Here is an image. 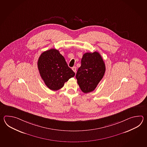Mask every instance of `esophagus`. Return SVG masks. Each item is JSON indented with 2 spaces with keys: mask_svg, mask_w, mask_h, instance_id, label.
I'll use <instances>...</instances> for the list:
<instances>
[{
  "mask_svg": "<svg viewBox=\"0 0 147 147\" xmlns=\"http://www.w3.org/2000/svg\"><path fill=\"white\" fill-rule=\"evenodd\" d=\"M72 70L76 73V67H73L72 68Z\"/></svg>",
  "mask_w": 147,
  "mask_h": 147,
  "instance_id": "esophagus-1",
  "label": "esophagus"
}]
</instances>
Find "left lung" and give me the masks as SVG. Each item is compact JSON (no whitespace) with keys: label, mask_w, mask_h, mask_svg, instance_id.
<instances>
[{"label":"left lung","mask_w":147,"mask_h":147,"mask_svg":"<svg viewBox=\"0 0 147 147\" xmlns=\"http://www.w3.org/2000/svg\"><path fill=\"white\" fill-rule=\"evenodd\" d=\"M81 66L76 75L81 91L85 94L94 91L103 78L106 66L99 53H87L81 59Z\"/></svg>","instance_id":"left-lung-1"}]
</instances>
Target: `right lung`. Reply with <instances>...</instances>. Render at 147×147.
<instances>
[{"instance_id": "1", "label": "right lung", "mask_w": 147, "mask_h": 147, "mask_svg": "<svg viewBox=\"0 0 147 147\" xmlns=\"http://www.w3.org/2000/svg\"><path fill=\"white\" fill-rule=\"evenodd\" d=\"M37 65L41 77L51 90L61 89L70 78L75 76V72L68 67L64 57L55 49L41 53Z\"/></svg>"}]
</instances>
